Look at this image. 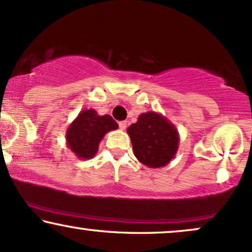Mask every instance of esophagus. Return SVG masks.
<instances>
[{"instance_id":"esophagus-1","label":"esophagus","mask_w":252,"mask_h":252,"mask_svg":"<svg viewBox=\"0 0 252 252\" xmlns=\"http://www.w3.org/2000/svg\"><path fill=\"white\" fill-rule=\"evenodd\" d=\"M118 126H120L121 130H126V121H122V122H118Z\"/></svg>"}]
</instances>
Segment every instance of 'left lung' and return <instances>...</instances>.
Segmentation results:
<instances>
[{
  "label": "left lung",
  "mask_w": 252,
  "mask_h": 252,
  "mask_svg": "<svg viewBox=\"0 0 252 252\" xmlns=\"http://www.w3.org/2000/svg\"><path fill=\"white\" fill-rule=\"evenodd\" d=\"M132 150L139 162L148 168H162L170 163L180 145L177 129L168 118L156 111L141 114L137 122L126 130Z\"/></svg>",
  "instance_id": "obj_1"
}]
</instances>
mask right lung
Listing matches in <instances>:
<instances>
[{
	"label": "right lung",
	"instance_id": "obj_1",
	"mask_svg": "<svg viewBox=\"0 0 252 252\" xmlns=\"http://www.w3.org/2000/svg\"><path fill=\"white\" fill-rule=\"evenodd\" d=\"M118 124L109 115H98L95 109L82 110L65 131L66 147L80 159H90L96 155L99 142Z\"/></svg>",
	"mask_w": 252,
	"mask_h": 252
}]
</instances>
